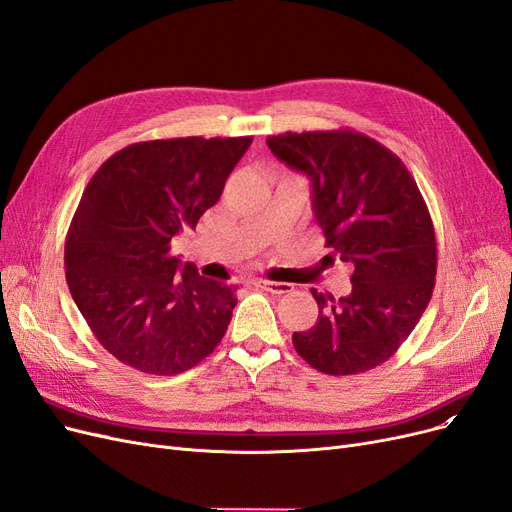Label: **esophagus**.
<instances>
[{
    "label": "esophagus",
    "mask_w": 512,
    "mask_h": 512,
    "mask_svg": "<svg viewBox=\"0 0 512 512\" xmlns=\"http://www.w3.org/2000/svg\"><path fill=\"white\" fill-rule=\"evenodd\" d=\"M255 287L274 295H285L293 291V287L287 285V282H274V280H255Z\"/></svg>",
    "instance_id": "1"
}]
</instances>
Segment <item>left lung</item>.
Segmentation results:
<instances>
[{"mask_svg": "<svg viewBox=\"0 0 512 512\" xmlns=\"http://www.w3.org/2000/svg\"><path fill=\"white\" fill-rule=\"evenodd\" d=\"M268 147L308 175L325 246L354 266L350 295L312 289L318 320L293 333L297 354L327 375L386 363L418 325L437 276V236L418 183L388 147L350 128L285 132Z\"/></svg>", "mask_w": 512, "mask_h": 512, "instance_id": "obj_1", "label": "left lung"}]
</instances>
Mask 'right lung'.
I'll list each match as a JSON object with an SVG mask.
<instances>
[{
    "label": "right lung",
    "instance_id": "right-lung-1",
    "mask_svg": "<svg viewBox=\"0 0 512 512\" xmlns=\"http://www.w3.org/2000/svg\"><path fill=\"white\" fill-rule=\"evenodd\" d=\"M253 137L132 143L88 181L65 238V276L94 337L151 375L192 369L223 339L236 287L170 255L196 227ZM184 272L181 273L180 270Z\"/></svg>",
    "mask_w": 512,
    "mask_h": 512
}]
</instances>
